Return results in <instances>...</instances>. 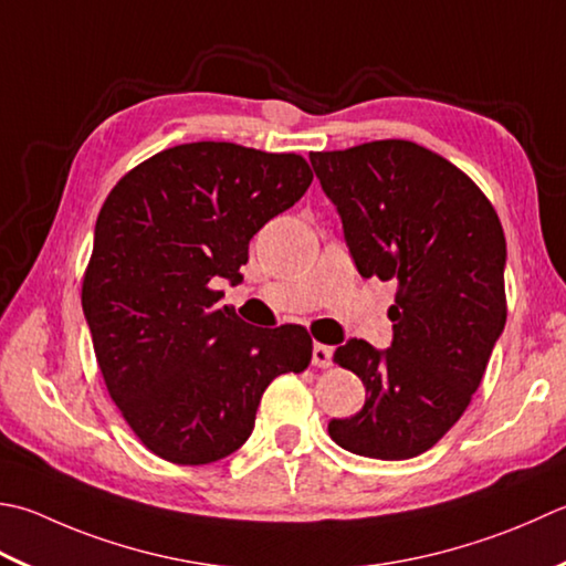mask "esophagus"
I'll return each instance as SVG.
<instances>
[{
    "mask_svg": "<svg viewBox=\"0 0 566 566\" xmlns=\"http://www.w3.org/2000/svg\"><path fill=\"white\" fill-rule=\"evenodd\" d=\"M312 360L316 368H328V365H334V348L324 346V343H314Z\"/></svg>",
    "mask_w": 566,
    "mask_h": 566,
    "instance_id": "34e87169",
    "label": "esophagus"
}]
</instances>
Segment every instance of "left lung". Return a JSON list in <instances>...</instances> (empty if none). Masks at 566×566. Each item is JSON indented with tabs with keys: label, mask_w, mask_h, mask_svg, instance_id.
<instances>
[{
	"label": "left lung",
	"mask_w": 566,
	"mask_h": 566,
	"mask_svg": "<svg viewBox=\"0 0 566 566\" xmlns=\"http://www.w3.org/2000/svg\"><path fill=\"white\" fill-rule=\"evenodd\" d=\"M363 276L397 282L392 346L350 338L334 360L358 375L365 405L331 419L350 453L382 461L431 449L467 412L505 328V235L467 174L407 139L308 154Z\"/></svg>",
	"instance_id": "obj_1"
}]
</instances>
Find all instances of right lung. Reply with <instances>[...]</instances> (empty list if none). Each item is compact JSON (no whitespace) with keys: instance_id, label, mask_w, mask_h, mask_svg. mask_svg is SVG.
Instances as JSON below:
<instances>
[{"instance_id":"1","label":"right lung","mask_w":566,"mask_h":566,"mask_svg":"<svg viewBox=\"0 0 566 566\" xmlns=\"http://www.w3.org/2000/svg\"><path fill=\"white\" fill-rule=\"evenodd\" d=\"M312 179L298 154L191 142L127 171L99 208L83 312L109 397L159 459L230 457L268 385L312 363L304 326H250L213 290L242 282L254 232Z\"/></svg>"}]
</instances>
